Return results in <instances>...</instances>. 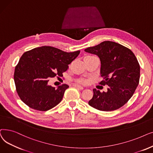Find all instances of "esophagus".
Returning <instances> with one entry per match:
<instances>
[{"label":"esophagus","instance_id":"esophagus-1","mask_svg":"<svg viewBox=\"0 0 153 153\" xmlns=\"http://www.w3.org/2000/svg\"><path fill=\"white\" fill-rule=\"evenodd\" d=\"M74 86L75 87H76V88H78V89H79V90H83L84 88H83V86H80V85H74Z\"/></svg>","mask_w":153,"mask_h":153}]
</instances>
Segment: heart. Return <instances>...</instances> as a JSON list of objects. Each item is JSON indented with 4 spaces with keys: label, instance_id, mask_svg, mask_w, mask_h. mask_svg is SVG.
Listing matches in <instances>:
<instances>
[{
    "label": "heart",
    "instance_id": "1",
    "mask_svg": "<svg viewBox=\"0 0 153 153\" xmlns=\"http://www.w3.org/2000/svg\"><path fill=\"white\" fill-rule=\"evenodd\" d=\"M90 56H86L85 58H88V57H90ZM78 82L79 83H85L86 82V81L85 80V79H79V80L78 81Z\"/></svg>",
    "mask_w": 153,
    "mask_h": 153
}]
</instances>
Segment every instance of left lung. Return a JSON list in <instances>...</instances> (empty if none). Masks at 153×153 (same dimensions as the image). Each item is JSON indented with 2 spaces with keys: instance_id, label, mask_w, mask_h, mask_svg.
Here are the masks:
<instances>
[{
  "instance_id": "1",
  "label": "left lung",
  "mask_w": 153,
  "mask_h": 153,
  "mask_svg": "<svg viewBox=\"0 0 153 153\" xmlns=\"http://www.w3.org/2000/svg\"><path fill=\"white\" fill-rule=\"evenodd\" d=\"M85 51L100 58V74L104 79L100 84L108 85L106 92L93 90L89 105L100 111H110L125 105L133 95L140 77V64L132 51L111 41L103 42Z\"/></svg>"
}]
</instances>
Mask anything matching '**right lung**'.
I'll list each match as a JSON object with an SVG mask.
<instances>
[{
    "label": "right lung",
    "instance_id": "add662e5",
    "mask_svg": "<svg viewBox=\"0 0 153 153\" xmlns=\"http://www.w3.org/2000/svg\"><path fill=\"white\" fill-rule=\"evenodd\" d=\"M79 52H66L50 46L25 52L15 68L13 76L21 100L30 108L42 111L56 106L69 86L63 84L56 88L49 85L48 82L50 78L62 76Z\"/></svg>",
    "mask_w": 153,
    "mask_h": 153
}]
</instances>
